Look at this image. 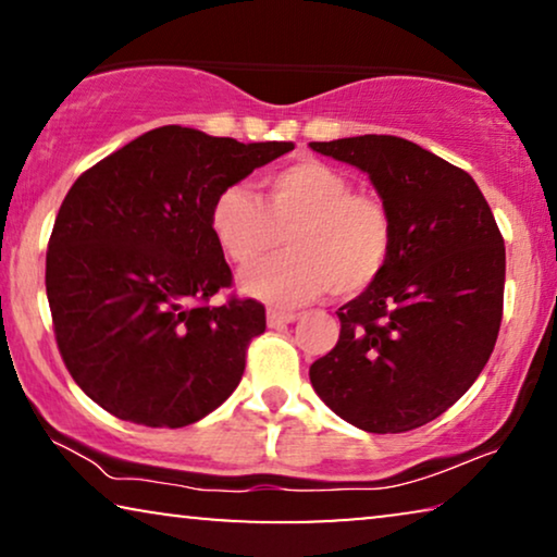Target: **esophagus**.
<instances>
[{
    "label": "esophagus",
    "mask_w": 557,
    "mask_h": 557,
    "mask_svg": "<svg viewBox=\"0 0 557 557\" xmlns=\"http://www.w3.org/2000/svg\"><path fill=\"white\" fill-rule=\"evenodd\" d=\"M296 317H299V314H296V311L269 309V314H265V322H269V326H284V324H292Z\"/></svg>",
    "instance_id": "34e87169"
}]
</instances>
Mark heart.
Wrapping results in <instances>:
<instances>
[{
  "label": "heart",
  "instance_id": "b5f03b06",
  "mask_svg": "<svg viewBox=\"0 0 557 557\" xmlns=\"http://www.w3.org/2000/svg\"><path fill=\"white\" fill-rule=\"evenodd\" d=\"M210 231L233 263L253 265L288 243L286 253L243 273V292L292 307L330 288L362 294L393 253V218L377 197L355 193L345 172L301 159L261 180V197L223 187L210 205Z\"/></svg>",
  "mask_w": 557,
  "mask_h": 557
}]
</instances>
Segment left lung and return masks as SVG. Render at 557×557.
Returning a JSON list of instances; mask_svg holds the SVG:
<instances>
[{"mask_svg": "<svg viewBox=\"0 0 557 557\" xmlns=\"http://www.w3.org/2000/svg\"><path fill=\"white\" fill-rule=\"evenodd\" d=\"M368 172L393 218V253L339 307V339L309 368L319 398L370 433H403L454 406L490 360L505 301V238L482 189L400 136L311 141Z\"/></svg>", "mask_w": 557, "mask_h": 557, "instance_id": "left-lung-1", "label": "left lung"}]
</instances>
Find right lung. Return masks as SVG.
I'll use <instances>...</instances> for the list:
<instances>
[{
  "mask_svg": "<svg viewBox=\"0 0 557 557\" xmlns=\"http://www.w3.org/2000/svg\"><path fill=\"white\" fill-rule=\"evenodd\" d=\"M292 149L159 126L73 182L45 288L60 357L90 400L121 421L182 429L238 387L265 309L235 294L210 304L233 286L210 205Z\"/></svg>",
  "mask_w": 557,
  "mask_h": 557,
  "instance_id": "add662e5",
  "label": "right lung"
}]
</instances>
